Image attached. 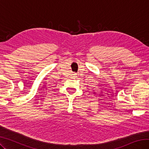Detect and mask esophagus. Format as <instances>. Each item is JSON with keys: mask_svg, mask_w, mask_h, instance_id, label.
<instances>
[{"mask_svg": "<svg viewBox=\"0 0 149 149\" xmlns=\"http://www.w3.org/2000/svg\"><path fill=\"white\" fill-rule=\"evenodd\" d=\"M73 75H74V76H73V77H76V75H77V74H74Z\"/></svg>", "mask_w": 149, "mask_h": 149, "instance_id": "1", "label": "esophagus"}]
</instances>
